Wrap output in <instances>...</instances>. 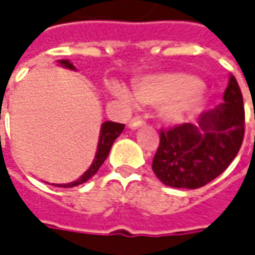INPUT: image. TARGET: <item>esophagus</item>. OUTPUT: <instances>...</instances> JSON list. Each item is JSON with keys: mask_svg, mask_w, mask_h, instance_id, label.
I'll return each mask as SVG.
<instances>
[{"mask_svg": "<svg viewBox=\"0 0 255 255\" xmlns=\"http://www.w3.org/2000/svg\"><path fill=\"white\" fill-rule=\"evenodd\" d=\"M142 126H145V121L142 120V119H139V117H134V119H131V121L128 123V127L131 128V129L142 127Z\"/></svg>", "mask_w": 255, "mask_h": 255, "instance_id": "esophagus-1", "label": "esophagus"}]
</instances>
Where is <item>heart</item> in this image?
Instances as JSON below:
<instances>
[{
    "label": "heart",
    "mask_w": 255,
    "mask_h": 255,
    "mask_svg": "<svg viewBox=\"0 0 255 255\" xmlns=\"http://www.w3.org/2000/svg\"><path fill=\"white\" fill-rule=\"evenodd\" d=\"M116 96L127 103L159 106V114L166 123L178 124L197 113L202 105L198 78L184 72H163L142 78L135 85L134 93L119 82L110 85Z\"/></svg>",
    "instance_id": "obj_1"
}]
</instances>
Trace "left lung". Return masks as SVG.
I'll use <instances>...</instances> for the list:
<instances>
[{"mask_svg": "<svg viewBox=\"0 0 255 255\" xmlns=\"http://www.w3.org/2000/svg\"><path fill=\"white\" fill-rule=\"evenodd\" d=\"M222 105L201 114L198 124L160 129L152 170L166 186L200 188L228 169L243 143V95L230 77Z\"/></svg>", "mask_w": 255, "mask_h": 255, "instance_id": "8db88e82", "label": "left lung"}]
</instances>
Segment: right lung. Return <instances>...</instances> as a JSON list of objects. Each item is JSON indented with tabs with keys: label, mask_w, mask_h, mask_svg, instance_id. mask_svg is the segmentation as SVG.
Segmentation results:
<instances>
[{
	"label": "right lung",
	"mask_w": 255,
	"mask_h": 255,
	"mask_svg": "<svg viewBox=\"0 0 255 255\" xmlns=\"http://www.w3.org/2000/svg\"><path fill=\"white\" fill-rule=\"evenodd\" d=\"M62 67H67L69 69H74V65L71 64L67 60H61L60 61ZM124 124H120V123H114V121H106L103 123L102 126V131H100V138H99V146H98V152H96V156H95V160L93 163L91 164V167L88 170L85 171V174L82 177H79L77 181L74 183H69V184H61L58 187H75L82 184L85 181H88L92 176H95L98 170L100 169V166L103 164V162L106 160V157L109 155L110 152V148L113 145V142L116 141V138L123 132L124 129Z\"/></svg>",
	"instance_id": "right-lung-1"
}]
</instances>
